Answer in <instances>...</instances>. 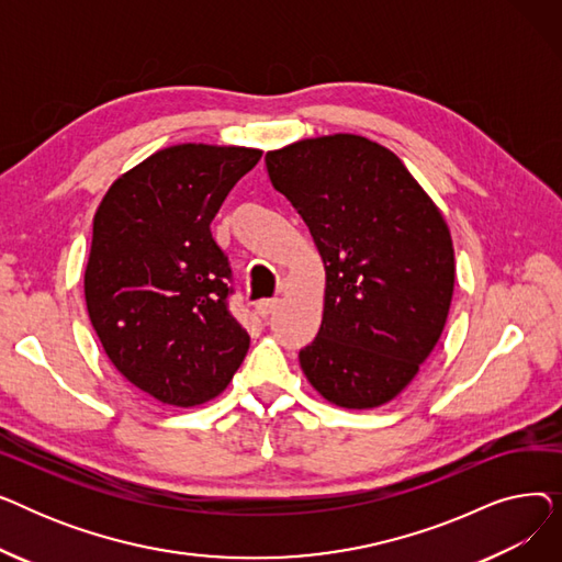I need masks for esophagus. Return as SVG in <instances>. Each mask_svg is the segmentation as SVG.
Masks as SVG:
<instances>
[{"mask_svg":"<svg viewBox=\"0 0 562 562\" xmlns=\"http://www.w3.org/2000/svg\"><path fill=\"white\" fill-rule=\"evenodd\" d=\"M278 303H280L278 299H263V301H259V303L255 305V312H257L261 318H266V316L276 312Z\"/></svg>","mask_w":562,"mask_h":562,"instance_id":"obj_1","label":"esophagus"}]
</instances>
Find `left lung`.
I'll return each instance as SVG.
<instances>
[{
  "label": "left lung",
  "instance_id": "left-lung-1",
  "mask_svg": "<svg viewBox=\"0 0 562 562\" xmlns=\"http://www.w3.org/2000/svg\"><path fill=\"white\" fill-rule=\"evenodd\" d=\"M266 168L326 266L321 328L299 352L305 378L346 409L390 403L447 326L456 255L445 216L392 150L358 134L284 145Z\"/></svg>",
  "mask_w": 562,
  "mask_h": 562
}]
</instances>
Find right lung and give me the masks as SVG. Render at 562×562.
Masks as SVG:
<instances>
[{"mask_svg": "<svg viewBox=\"0 0 562 562\" xmlns=\"http://www.w3.org/2000/svg\"><path fill=\"white\" fill-rule=\"evenodd\" d=\"M259 157L241 145L164 147L117 177L95 212L88 318L111 364L164 405L216 398L248 352L210 225Z\"/></svg>", "mask_w": 562, "mask_h": 562, "instance_id": "1", "label": "right lung"}]
</instances>
